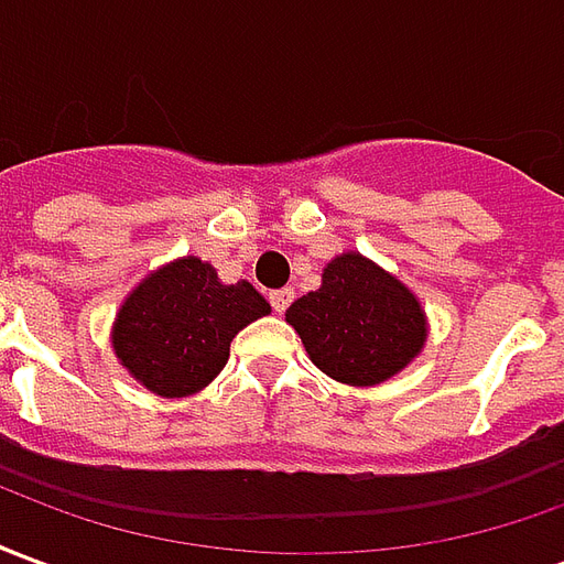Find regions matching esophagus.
<instances>
[{
    "label": "esophagus",
    "mask_w": 564,
    "mask_h": 564,
    "mask_svg": "<svg viewBox=\"0 0 564 564\" xmlns=\"http://www.w3.org/2000/svg\"><path fill=\"white\" fill-rule=\"evenodd\" d=\"M293 290H290V286H283V290H271L269 293V302H271V307H274V311H278V314H283V311H286V307L293 305Z\"/></svg>",
    "instance_id": "obj_1"
}]
</instances>
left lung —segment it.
<instances>
[{"instance_id":"left-lung-1","label":"left lung","mask_w":564,"mask_h":564,"mask_svg":"<svg viewBox=\"0 0 564 564\" xmlns=\"http://www.w3.org/2000/svg\"><path fill=\"white\" fill-rule=\"evenodd\" d=\"M307 356L329 378L375 387L402 371L425 341L414 293L359 253L332 259L323 286L286 311Z\"/></svg>"}]
</instances>
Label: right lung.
<instances>
[{
	"instance_id": "obj_1",
	"label": "right lung",
	"mask_w": 564,
	"mask_h": 564,
	"mask_svg": "<svg viewBox=\"0 0 564 564\" xmlns=\"http://www.w3.org/2000/svg\"><path fill=\"white\" fill-rule=\"evenodd\" d=\"M269 311L247 281L226 286L208 262L184 257L123 302L115 323L117 359L150 392L181 399L217 378L235 335Z\"/></svg>"
}]
</instances>
